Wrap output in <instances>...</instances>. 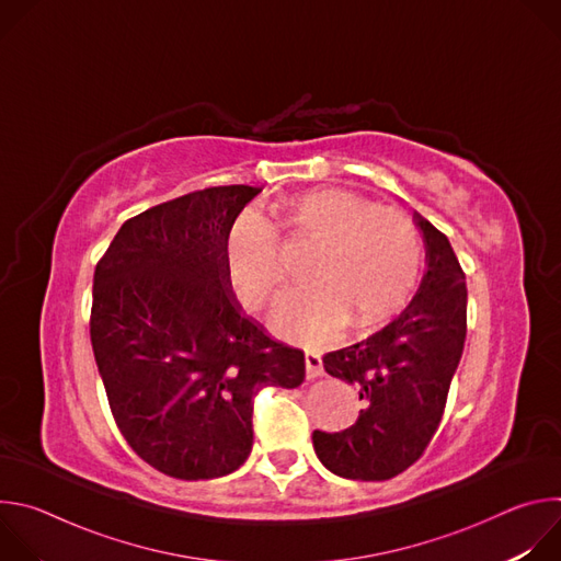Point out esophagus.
<instances>
[{
  "instance_id": "1",
  "label": "esophagus",
  "mask_w": 561,
  "mask_h": 561,
  "mask_svg": "<svg viewBox=\"0 0 561 561\" xmlns=\"http://www.w3.org/2000/svg\"><path fill=\"white\" fill-rule=\"evenodd\" d=\"M324 375V364H322V355L306 351V377L308 379H317Z\"/></svg>"
}]
</instances>
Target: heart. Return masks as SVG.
<instances>
[{"label": "heart", "mask_w": 561, "mask_h": 561, "mask_svg": "<svg viewBox=\"0 0 561 561\" xmlns=\"http://www.w3.org/2000/svg\"><path fill=\"white\" fill-rule=\"evenodd\" d=\"M284 215L295 242L317 255L306 268L312 284L275 301L268 319L275 333L319 344L348 322L357 331L373 329L409 301L422 268V237L404 210L324 188L288 199ZM224 266L249 308L264 306L282 286L279 239L262 213L249 208L228 226Z\"/></svg>", "instance_id": "obj_1"}]
</instances>
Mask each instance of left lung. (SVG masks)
Wrapping results in <instances>:
<instances>
[{
    "label": "left lung",
    "instance_id": "8db88e82",
    "mask_svg": "<svg viewBox=\"0 0 561 561\" xmlns=\"http://www.w3.org/2000/svg\"><path fill=\"white\" fill-rule=\"evenodd\" d=\"M426 273L411 304L359 344L324 355L329 375L353 383L364 409L342 433H312L331 472L383 482L415 463L433 439L466 340V277L448 237L413 215Z\"/></svg>",
    "mask_w": 561,
    "mask_h": 561
}]
</instances>
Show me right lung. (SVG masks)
Here are the masks:
<instances>
[{
	"label": "right lung",
	"mask_w": 561,
	"mask_h": 561,
	"mask_svg": "<svg viewBox=\"0 0 561 561\" xmlns=\"http://www.w3.org/2000/svg\"><path fill=\"white\" fill-rule=\"evenodd\" d=\"M215 186L122 224L93 277L91 342L117 428L152 468L224 477L253 448V399L297 388L304 353L271 340L234 299L228 226L260 195Z\"/></svg>",
	"instance_id": "right-lung-1"
}]
</instances>
